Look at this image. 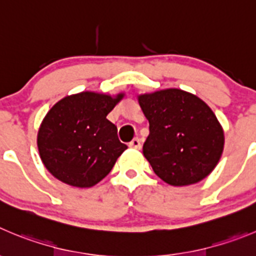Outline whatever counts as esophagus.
I'll list each match as a JSON object with an SVG mask.
<instances>
[{"label":"esophagus","instance_id":"esophagus-1","mask_svg":"<svg viewBox=\"0 0 256 256\" xmlns=\"http://www.w3.org/2000/svg\"><path fill=\"white\" fill-rule=\"evenodd\" d=\"M128 146L134 148V149H140V148H142V142H140V139L135 138V139H132L128 142Z\"/></svg>","mask_w":256,"mask_h":256}]
</instances>
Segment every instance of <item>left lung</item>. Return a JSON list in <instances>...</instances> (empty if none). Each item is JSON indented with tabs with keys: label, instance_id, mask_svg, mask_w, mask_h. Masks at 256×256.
Segmentation results:
<instances>
[{
	"label": "left lung",
	"instance_id": "left-lung-1",
	"mask_svg": "<svg viewBox=\"0 0 256 256\" xmlns=\"http://www.w3.org/2000/svg\"><path fill=\"white\" fill-rule=\"evenodd\" d=\"M139 104L149 120L142 152L154 173L170 186L206 178L225 142L212 110L197 96L176 88L142 94Z\"/></svg>",
	"mask_w": 256,
	"mask_h": 256
}]
</instances>
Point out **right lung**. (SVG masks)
<instances>
[{"label":"right lung","mask_w":256,"mask_h":256,"mask_svg":"<svg viewBox=\"0 0 256 256\" xmlns=\"http://www.w3.org/2000/svg\"><path fill=\"white\" fill-rule=\"evenodd\" d=\"M93 92L68 96L52 107L38 134L40 158L48 170L73 187L97 184L128 146L107 114L122 98Z\"/></svg>","instance_id":"right-lung-1"}]
</instances>
